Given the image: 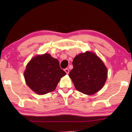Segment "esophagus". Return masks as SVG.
<instances>
[{
  "label": "esophagus",
  "instance_id": "obj_1",
  "mask_svg": "<svg viewBox=\"0 0 132 132\" xmlns=\"http://www.w3.org/2000/svg\"><path fill=\"white\" fill-rule=\"evenodd\" d=\"M64 71H65V72L67 73V74H68L69 73V69H68V68H66V69H64Z\"/></svg>",
  "mask_w": 132,
  "mask_h": 132
}]
</instances>
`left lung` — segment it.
Here are the masks:
<instances>
[{
  "mask_svg": "<svg viewBox=\"0 0 132 132\" xmlns=\"http://www.w3.org/2000/svg\"><path fill=\"white\" fill-rule=\"evenodd\" d=\"M69 76L77 91L92 95L101 90L107 78V69L100 58L91 52L80 53L73 61Z\"/></svg>",
  "mask_w": 132,
  "mask_h": 132,
  "instance_id": "obj_1",
  "label": "left lung"
}]
</instances>
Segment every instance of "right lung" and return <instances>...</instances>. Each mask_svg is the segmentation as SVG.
<instances>
[{"label": "right lung", "instance_id": "obj_1", "mask_svg": "<svg viewBox=\"0 0 132 132\" xmlns=\"http://www.w3.org/2000/svg\"><path fill=\"white\" fill-rule=\"evenodd\" d=\"M66 75L60 68L58 60L48 53L32 58L24 74L27 86L41 95L54 90L61 78Z\"/></svg>", "mask_w": 132, "mask_h": 132}]
</instances>
